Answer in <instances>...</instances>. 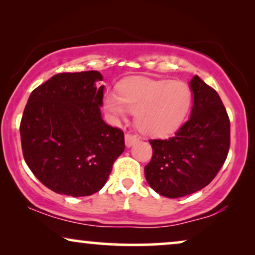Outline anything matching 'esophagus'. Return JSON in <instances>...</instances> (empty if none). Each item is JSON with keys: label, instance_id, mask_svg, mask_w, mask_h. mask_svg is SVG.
<instances>
[{"label": "esophagus", "instance_id": "34e87169", "mask_svg": "<svg viewBox=\"0 0 255 255\" xmlns=\"http://www.w3.org/2000/svg\"><path fill=\"white\" fill-rule=\"evenodd\" d=\"M135 142H138L137 135H133L131 133L125 134V145H127V147H131V146L134 145Z\"/></svg>", "mask_w": 255, "mask_h": 255}]
</instances>
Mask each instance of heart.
<instances>
[{"label":"heart","instance_id":"b5f03b06","mask_svg":"<svg viewBox=\"0 0 255 255\" xmlns=\"http://www.w3.org/2000/svg\"><path fill=\"white\" fill-rule=\"evenodd\" d=\"M191 94L180 81L138 79L121 86L120 94L104 96V109L115 121L135 114V124L142 133L167 137L180 128L190 108Z\"/></svg>","mask_w":255,"mask_h":255}]
</instances>
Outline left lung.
<instances>
[{"instance_id": "8db88e82", "label": "left lung", "mask_w": 255, "mask_h": 255, "mask_svg": "<svg viewBox=\"0 0 255 255\" xmlns=\"http://www.w3.org/2000/svg\"><path fill=\"white\" fill-rule=\"evenodd\" d=\"M190 118L175 135L149 140L153 155L145 166L149 187L165 197L177 198L208 186L224 165L230 148V120L221 97L195 75Z\"/></svg>"}]
</instances>
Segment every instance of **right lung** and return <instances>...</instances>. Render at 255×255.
<instances>
[{
  "label": "right lung",
  "instance_id": "add662e5",
  "mask_svg": "<svg viewBox=\"0 0 255 255\" xmlns=\"http://www.w3.org/2000/svg\"><path fill=\"white\" fill-rule=\"evenodd\" d=\"M97 71L60 73L31 93L20 121L24 160L44 186L89 196L106 184L124 152V133L104 123Z\"/></svg>",
  "mask_w": 255,
  "mask_h": 255
}]
</instances>
